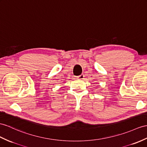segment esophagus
I'll list each match as a JSON object with an SVG mask.
<instances>
[{
	"instance_id": "obj_1",
	"label": "esophagus",
	"mask_w": 147,
	"mask_h": 147,
	"mask_svg": "<svg viewBox=\"0 0 147 147\" xmlns=\"http://www.w3.org/2000/svg\"><path fill=\"white\" fill-rule=\"evenodd\" d=\"M84 75H82V74H81V75H80V76H77V78H78V79H79V80H82V79H84Z\"/></svg>"
}]
</instances>
